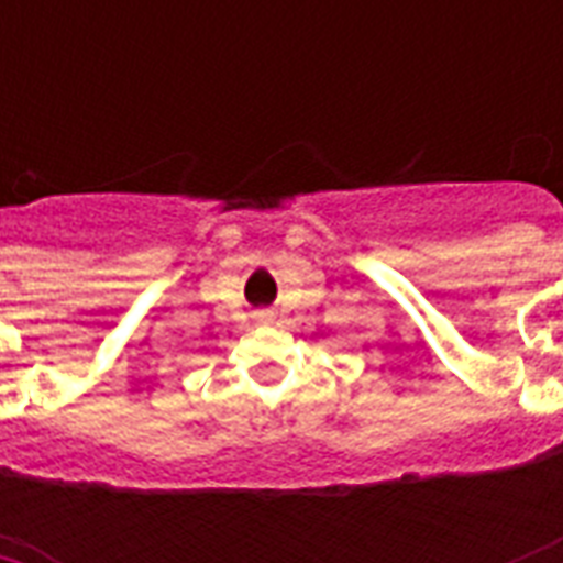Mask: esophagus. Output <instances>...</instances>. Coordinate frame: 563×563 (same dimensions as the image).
Wrapping results in <instances>:
<instances>
[{
    "label": "esophagus",
    "mask_w": 563,
    "mask_h": 563,
    "mask_svg": "<svg viewBox=\"0 0 563 563\" xmlns=\"http://www.w3.org/2000/svg\"><path fill=\"white\" fill-rule=\"evenodd\" d=\"M256 318H260V321H263V318H268V312H256Z\"/></svg>",
    "instance_id": "1"
}]
</instances>
